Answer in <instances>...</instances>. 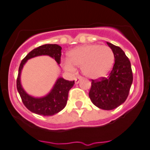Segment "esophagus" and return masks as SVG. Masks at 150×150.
<instances>
[{"instance_id":"esophagus-1","label":"esophagus","mask_w":150,"mask_h":150,"mask_svg":"<svg viewBox=\"0 0 150 150\" xmlns=\"http://www.w3.org/2000/svg\"><path fill=\"white\" fill-rule=\"evenodd\" d=\"M82 79V77L81 76H80V75H78V76H76L75 77V83H78L80 82V81H81V80Z\"/></svg>"}]
</instances>
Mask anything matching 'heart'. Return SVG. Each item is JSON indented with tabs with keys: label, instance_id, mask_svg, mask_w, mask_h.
<instances>
[{
	"label": "heart",
	"instance_id": "heart-1",
	"mask_svg": "<svg viewBox=\"0 0 150 150\" xmlns=\"http://www.w3.org/2000/svg\"><path fill=\"white\" fill-rule=\"evenodd\" d=\"M67 57L68 61L64 62L67 70L73 72L75 68L72 65L81 67L82 73L90 78L105 76L112 69L115 61L111 48L98 44L77 47L69 52Z\"/></svg>",
	"mask_w": 150,
	"mask_h": 150
}]
</instances>
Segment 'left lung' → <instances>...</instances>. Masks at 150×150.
Wrapping results in <instances>:
<instances>
[{
    "label": "left lung",
    "mask_w": 150,
    "mask_h": 150,
    "mask_svg": "<svg viewBox=\"0 0 150 150\" xmlns=\"http://www.w3.org/2000/svg\"><path fill=\"white\" fill-rule=\"evenodd\" d=\"M115 55V64L108 76L92 80L89 96L98 108L111 110L127 98L133 80L131 64L119 47L107 42Z\"/></svg>",
    "instance_id": "8db88e82"
}]
</instances>
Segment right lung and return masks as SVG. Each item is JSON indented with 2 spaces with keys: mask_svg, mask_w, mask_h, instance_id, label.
<instances>
[{
  "mask_svg": "<svg viewBox=\"0 0 150 150\" xmlns=\"http://www.w3.org/2000/svg\"><path fill=\"white\" fill-rule=\"evenodd\" d=\"M61 48L57 44H45L34 49L22 60L18 69L17 78V89L25 107L35 114L50 116L59 112L66 107L69 91L75 84V81H67L59 78L51 92L43 98H33L23 90L21 84L20 76L22 68L27 60L39 55H49L54 58L58 64H61Z\"/></svg>",
  "mask_w": 150,
  "mask_h": 150,
  "instance_id": "1",
  "label": "right lung"
}]
</instances>
